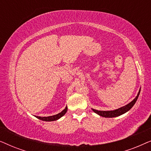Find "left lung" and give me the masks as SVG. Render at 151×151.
I'll list each match as a JSON object with an SVG mask.
<instances>
[{
    "label": "left lung",
    "mask_w": 151,
    "mask_h": 151,
    "mask_svg": "<svg viewBox=\"0 0 151 151\" xmlns=\"http://www.w3.org/2000/svg\"><path fill=\"white\" fill-rule=\"evenodd\" d=\"M140 89H141V88H140ZM139 93H140V90L139 91V93H138L137 96H136V98L134 99L132 102H130L129 104H128L127 105H126V106H123V107H121V108H119L118 109H116V110L105 111L95 110V109H92V110L95 113H97V114H98L99 115H100V116H102L104 117H117V116H119V115H121L124 114V113H125L126 112H127L128 111H129L130 109H131L132 107L133 106V105L135 104L136 101H137V100L138 97H139Z\"/></svg>",
    "instance_id": "8db88e82"
}]
</instances>
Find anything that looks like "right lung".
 <instances>
[{
    "mask_svg": "<svg viewBox=\"0 0 151 151\" xmlns=\"http://www.w3.org/2000/svg\"><path fill=\"white\" fill-rule=\"evenodd\" d=\"M67 111V106H66V108L64 109V110L62 111L61 113H58V114L55 115H52V116H49V117H40V116H37V118H38L39 119H41L42 121H46V122H51V121H55L58 119L59 118H60L61 117H63L64 115L65 114L66 112Z\"/></svg>",
    "mask_w": 151,
    "mask_h": 151,
    "instance_id": "add662e5",
    "label": "right lung"
}]
</instances>
